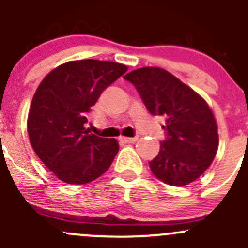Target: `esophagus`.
Masks as SVG:
<instances>
[{
  "label": "esophagus",
  "mask_w": 248,
  "mask_h": 248,
  "mask_svg": "<svg viewBox=\"0 0 248 248\" xmlns=\"http://www.w3.org/2000/svg\"><path fill=\"white\" fill-rule=\"evenodd\" d=\"M122 141L127 142V144H131V142H136L138 140V137H133V138H129V137H122Z\"/></svg>",
  "instance_id": "esophagus-1"
}]
</instances>
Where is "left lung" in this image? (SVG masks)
Masks as SVG:
<instances>
[{
  "label": "left lung",
  "mask_w": 248,
  "mask_h": 248,
  "mask_svg": "<svg viewBox=\"0 0 248 248\" xmlns=\"http://www.w3.org/2000/svg\"><path fill=\"white\" fill-rule=\"evenodd\" d=\"M152 115L167 119L166 139L149 162L152 174L170 186H185L206 170L218 147L217 124L206 102L177 78L157 67L124 76Z\"/></svg>",
  "instance_id": "1"
}]
</instances>
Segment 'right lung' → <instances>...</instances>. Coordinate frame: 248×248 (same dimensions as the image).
I'll use <instances>...</instances> for the list:
<instances>
[{
  "instance_id": "1",
  "label": "right lung",
  "mask_w": 248,
  "mask_h": 248,
  "mask_svg": "<svg viewBox=\"0 0 248 248\" xmlns=\"http://www.w3.org/2000/svg\"><path fill=\"white\" fill-rule=\"evenodd\" d=\"M126 72L116 62L71 61L50 72L37 89L27 119L30 142L66 184L91 182L111 166L117 141L90 133L85 124L102 92Z\"/></svg>"
}]
</instances>
